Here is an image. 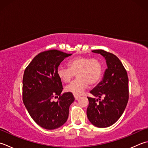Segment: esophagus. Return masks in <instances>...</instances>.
Wrapping results in <instances>:
<instances>
[{"label": "esophagus", "instance_id": "obj_1", "mask_svg": "<svg viewBox=\"0 0 148 148\" xmlns=\"http://www.w3.org/2000/svg\"><path fill=\"white\" fill-rule=\"evenodd\" d=\"M80 97V96L79 95H74V98H75V99L76 100H77L78 99H79V98Z\"/></svg>", "mask_w": 148, "mask_h": 148}]
</instances>
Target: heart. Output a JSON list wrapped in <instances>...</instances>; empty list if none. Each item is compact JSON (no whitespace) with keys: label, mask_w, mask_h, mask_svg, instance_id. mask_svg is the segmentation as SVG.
<instances>
[{"label":"heart","mask_w":148,"mask_h":148,"mask_svg":"<svg viewBox=\"0 0 148 148\" xmlns=\"http://www.w3.org/2000/svg\"><path fill=\"white\" fill-rule=\"evenodd\" d=\"M69 68L60 66L57 75L63 82L68 83L76 74L77 79L65 86V91L75 95H80L87 88L88 84L94 85L101 79L103 65L100 61L86 56H77L68 62Z\"/></svg>","instance_id":"b5f03b06"}]
</instances>
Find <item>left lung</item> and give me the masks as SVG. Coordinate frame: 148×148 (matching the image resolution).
I'll return each instance as SVG.
<instances>
[{
	"label": "left lung",
	"mask_w": 148,
	"mask_h": 148,
	"mask_svg": "<svg viewBox=\"0 0 148 148\" xmlns=\"http://www.w3.org/2000/svg\"><path fill=\"white\" fill-rule=\"evenodd\" d=\"M92 52L105 58L108 68L103 80L90 92L98 99L88 97L86 114L93 125L106 128L116 122L126 108L129 99L128 77L123 63L115 55L101 49Z\"/></svg>",
	"instance_id": "1"
}]
</instances>
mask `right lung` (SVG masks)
<instances>
[{"instance_id":"right-lung-1","label":"right lung","mask_w":148,"mask_h":148,"mask_svg":"<svg viewBox=\"0 0 148 148\" xmlns=\"http://www.w3.org/2000/svg\"><path fill=\"white\" fill-rule=\"evenodd\" d=\"M71 55L55 49L42 52L25 69L23 102L34 122L43 128L56 129L68 119L69 106L75 99L71 92L62 94L63 86L57 69ZM54 98H59L56 102L52 101Z\"/></svg>"}]
</instances>
